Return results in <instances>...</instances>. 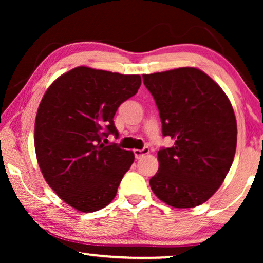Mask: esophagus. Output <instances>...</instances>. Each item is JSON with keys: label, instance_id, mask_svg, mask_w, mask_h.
Returning <instances> with one entry per match:
<instances>
[{"label": "esophagus", "instance_id": "34e87169", "mask_svg": "<svg viewBox=\"0 0 263 263\" xmlns=\"http://www.w3.org/2000/svg\"><path fill=\"white\" fill-rule=\"evenodd\" d=\"M148 153H149L148 147H143L142 149H134V154H135L136 159H140L142 156H145V154H148Z\"/></svg>", "mask_w": 263, "mask_h": 263}]
</instances>
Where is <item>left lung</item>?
<instances>
[{"instance_id":"8db88e82","label":"left lung","mask_w":263,"mask_h":263,"mask_svg":"<svg viewBox=\"0 0 263 263\" xmlns=\"http://www.w3.org/2000/svg\"><path fill=\"white\" fill-rule=\"evenodd\" d=\"M163 124L175 143L158 152L159 168L149 179L158 199L176 208H192L210 199L231 167L237 122L220 86L193 67L143 74Z\"/></svg>"}]
</instances>
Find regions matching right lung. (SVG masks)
Here are the masks:
<instances>
[{
  "mask_svg": "<svg viewBox=\"0 0 263 263\" xmlns=\"http://www.w3.org/2000/svg\"><path fill=\"white\" fill-rule=\"evenodd\" d=\"M140 85V75L77 67L57 78L43 97L34 124L39 167L75 210L91 213L106 207L134 163L132 151L103 140L118 136L115 114Z\"/></svg>",
  "mask_w": 263,
  "mask_h": 263,
  "instance_id": "add662e5",
  "label": "right lung"
}]
</instances>
